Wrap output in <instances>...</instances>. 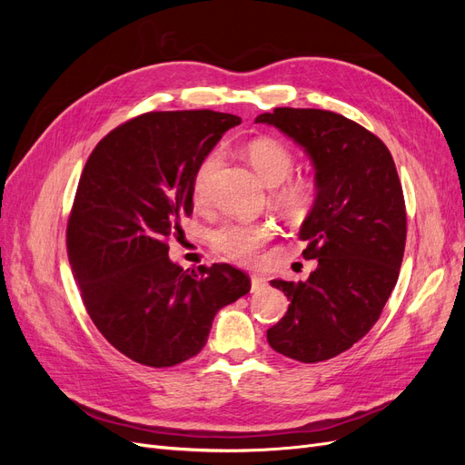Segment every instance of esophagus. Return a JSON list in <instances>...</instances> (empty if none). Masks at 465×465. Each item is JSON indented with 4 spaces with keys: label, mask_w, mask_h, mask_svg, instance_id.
Wrapping results in <instances>:
<instances>
[{
    "label": "esophagus",
    "mask_w": 465,
    "mask_h": 465,
    "mask_svg": "<svg viewBox=\"0 0 465 465\" xmlns=\"http://www.w3.org/2000/svg\"><path fill=\"white\" fill-rule=\"evenodd\" d=\"M250 281H252V291H262L265 287V277L254 273L250 275Z\"/></svg>",
    "instance_id": "obj_1"
}]
</instances>
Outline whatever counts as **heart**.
I'll list each match as a JSON object with an SVG mask.
<instances>
[{
	"instance_id": "heart-1",
	"label": "heart",
	"mask_w": 465,
	"mask_h": 465,
	"mask_svg": "<svg viewBox=\"0 0 465 465\" xmlns=\"http://www.w3.org/2000/svg\"><path fill=\"white\" fill-rule=\"evenodd\" d=\"M246 157L265 186L273 188L282 184L275 192V202L279 207L287 211L289 215H301L311 202V186L302 180H289L294 168V157L289 147L277 139L260 137L246 147ZM219 166L221 153L213 151L195 168L192 192L193 200L198 203L209 202L211 182H213ZM273 234L275 231L270 223L224 221L211 232V242L224 256L248 263L258 260L262 248L272 241Z\"/></svg>"
}]
</instances>
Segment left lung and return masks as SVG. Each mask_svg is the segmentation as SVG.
I'll use <instances>...</instances> for the list:
<instances>
[{
	"label": "left lung",
	"instance_id": "1",
	"mask_svg": "<svg viewBox=\"0 0 465 465\" xmlns=\"http://www.w3.org/2000/svg\"><path fill=\"white\" fill-rule=\"evenodd\" d=\"M256 122L299 143L316 171L299 236L318 267L299 283L272 281L291 304L267 341L294 361H328L369 333L396 287L407 232L396 164L374 134L330 110L275 108Z\"/></svg>",
	"mask_w": 465,
	"mask_h": 465
}]
</instances>
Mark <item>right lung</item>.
<instances>
[{"label":"right lung","mask_w":465,"mask_h":465,"mask_svg":"<svg viewBox=\"0 0 465 465\" xmlns=\"http://www.w3.org/2000/svg\"><path fill=\"white\" fill-rule=\"evenodd\" d=\"M242 120L213 110L147 112L98 142L67 221L83 304L106 341L147 367H174L207 343L215 314L250 291L229 263L200 273L168 258L192 203V178Z\"/></svg>","instance_id":"1"}]
</instances>
